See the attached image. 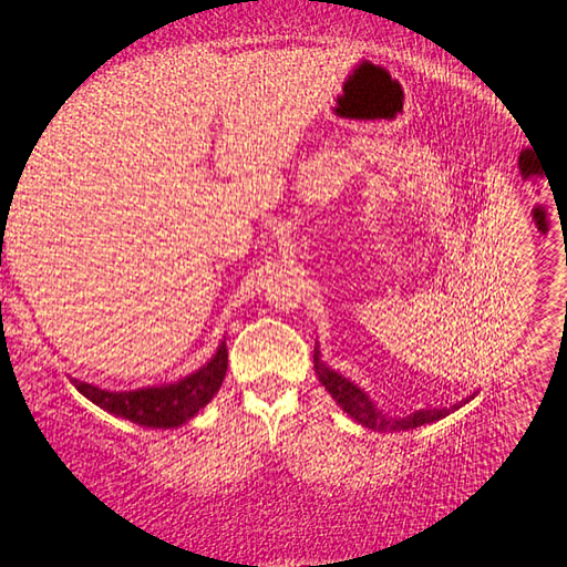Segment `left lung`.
<instances>
[{
    "label": "left lung",
    "instance_id": "obj_1",
    "mask_svg": "<svg viewBox=\"0 0 567 567\" xmlns=\"http://www.w3.org/2000/svg\"><path fill=\"white\" fill-rule=\"evenodd\" d=\"M315 371L319 375V383L326 390H329V394L340 404V409L348 411V414L357 423L371 427V431H381V433H388V431H414V427H419V425L435 423V421H440L444 416H450V411L461 406V404H454L452 409H419V411H414V414H409V416L392 419V416H385L383 411L369 400V394L362 388H357L352 381L346 379V375H340L331 367H326L321 362V357H319V348H315ZM468 400H463V404H466Z\"/></svg>",
    "mask_w": 567,
    "mask_h": 567
}]
</instances>
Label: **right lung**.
Here are the masks:
<instances>
[{"instance_id": "add662e5", "label": "right lung", "mask_w": 567, "mask_h": 567, "mask_svg": "<svg viewBox=\"0 0 567 567\" xmlns=\"http://www.w3.org/2000/svg\"><path fill=\"white\" fill-rule=\"evenodd\" d=\"M227 342L221 340L208 364H203L198 371L169 385H148L123 392L101 390L78 379H73V385L109 414L144 427H177L192 421L215 398L227 375Z\"/></svg>"}]
</instances>
